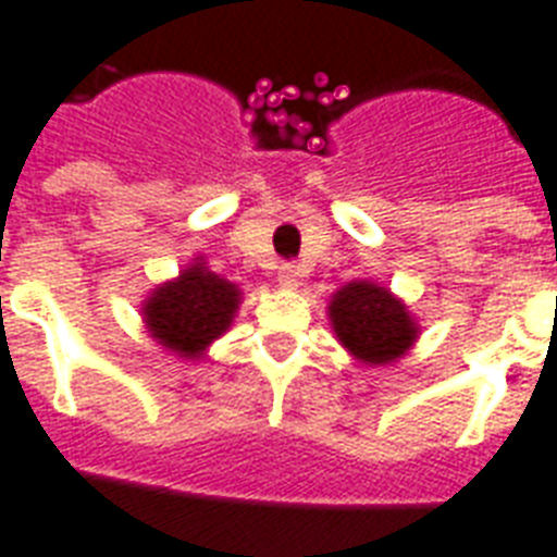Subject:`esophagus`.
<instances>
[{
	"mask_svg": "<svg viewBox=\"0 0 557 557\" xmlns=\"http://www.w3.org/2000/svg\"><path fill=\"white\" fill-rule=\"evenodd\" d=\"M277 280L283 288H297L300 286V269L297 265H280Z\"/></svg>",
	"mask_w": 557,
	"mask_h": 557,
	"instance_id": "esophagus-1",
	"label": "esophagus"
}]
</instances>
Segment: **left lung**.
<instances>
[{
	"label": "left lung",
	"instance_id": "obj_1",
	"mask_svg": "<svg viewBox=\"0 0 557 557\" xmlns=\"http://www.w3.org/2000/svg\"><path fill=\"white\" fill-rule=\"evenodd\" d=\"M335 338L362 364H392L409 354L420 324L394 295L373 280H350L333 292L326 307Z\"/></svg>",
	"mask_w": 557,
	"mask_h": 557
}]
</instances>
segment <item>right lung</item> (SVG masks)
Returning <instances> with one entry per match:
<instances>
[{
  "mask_svg": "<svg viewBox=\"0 0 557 557\" xmlns=\"http://www.w3.org/2000/svg\"><path fill=\"white\" fill-rule=\"evenodd\" d=\"M242 295L236 283L207 269L203 257H195L177 277L151 288L143 300V324L169 354L198 362L233 326Z\"/></svg>",
  "mask_w": 557,
  "mask_h": 557,
  "instance_id": "obj_1",
  "label": "right lung"
}]
</instances>
